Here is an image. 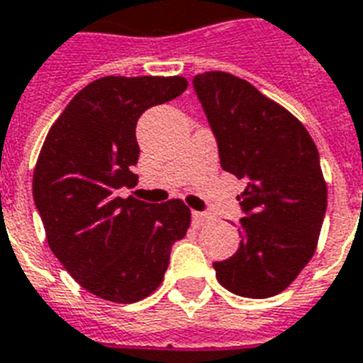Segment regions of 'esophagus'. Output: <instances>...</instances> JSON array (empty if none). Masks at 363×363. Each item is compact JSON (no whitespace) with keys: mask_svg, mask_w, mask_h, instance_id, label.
Listing matches in <instances>:
<instances>
[{"mask_svg":"<svg viewBox=\"0 0 363 363\" xmlns=\"http://www.w3.org/2000/svg\"><path fill=\"white\" fill-rule=\"evenodd\" d=\"M193 221H195L196 225H204L208 221H212V216L206 212H193Z\"/></svg>","mask_w":363,"mask_h":363,"instance_id":"esophagus-1","label":"esophagus"}]
</instances>
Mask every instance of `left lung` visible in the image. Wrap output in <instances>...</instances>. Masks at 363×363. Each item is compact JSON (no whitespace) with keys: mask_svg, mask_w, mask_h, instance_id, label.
<instances>
[{"mask_svg":"<svg viewBox=\"0 0 363 363\" xmlns=\"http://www.w3.org/2000/svg\"><path fill=\"white\" fill-rule=\"evenodd\" d=\"M221 168L246 179L240 246L213 263L223 288L252 299L284 291L314 255L328 206L320 155L301 121L225 72L195 75Z\"/></svg>","mask_w":363,"mask_h":363,"instance_id":"obj_1","label":"left lung"}]
</instances>
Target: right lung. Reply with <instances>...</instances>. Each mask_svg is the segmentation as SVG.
I'll list each match as a JSON object with an SVG mask.
<instances>
[{"mask_svg": "<svg viewBox=\"0 0 363 363\" xmlns=\"http://www.w3.org/2000/svg\"><path fill=\"white\" fill-rule=\"evenodd\" d=\"M187 89L174 77L92 81L50 126L33 170V201L50 252L92 296L136 303L161 286L172 244L185 237L191 210L179 199L150 204L121 199L138 176L136 123L145 109Z\"/></svg>", "mask_w": 363, "mask_h": 363, "instance_id": "obj_1", "label": "right lung"}]
</instances>
